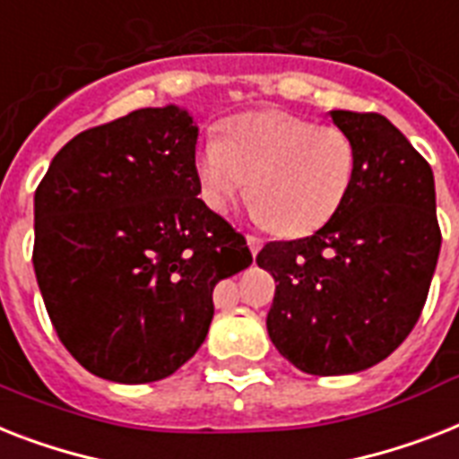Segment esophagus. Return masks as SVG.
<instances>
[{
	"label": "esophagus",
	"mask_w": 459,
	"mask_h": 459,
	"mask_svg": "<svg viewBox=\"0 0 459 459\" xmlns=\"http://www.w3.org/2000/svg\"><path fill=\"white\" fill-rule=\"evenodd\" d=\"M264 240L259 236H247V247L252 255H259V249H262Z\"/></svg>",
	"instance_id": "obj_1"
}]
</instances>
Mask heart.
<instances>
[{
  "instance_id": "heart-1",
  "label": "heart",
  "mask_w": 459,
  "mask_h": 459,
  "mask_svg": "<svg viewBox=\"0 0 459 459\" xmlns=\"http://www.w3.org/2000/svg\"><path fill=\"white\" fill-rule=\"evenodd\" d=\"M356 151L337 126L282 113H249L230 120L223 141L212 139L197 155L204 203L226 212L240 197L281 236L320 229L351 188Z\"/></svg>"
}]
</instances>
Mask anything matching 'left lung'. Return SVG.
<instances>
[{
    "label": "left lung",
    "instance_id": "1",
    "mask_svg": "<svg viewBox=\"0 0 459 459\" xmlns=\"http://www.w3.org/2000/svg\"><path fill=\"white\" fill-rule=\"evenodd\" d=\"M330 115L356 151L344 203L314 236L268 242L256 255L275 278L268 337L320 377L368 370L396 351L422 314L441 252L429 162L385 115Z\"/></svg>",
    "mask_w": 459,
    "mask_h": 459
}]
</instances>
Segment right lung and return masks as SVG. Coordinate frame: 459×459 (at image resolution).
<instances>
[{
  "label": "right lung",
  "instance_id": "obj_1",
  "mask_svg": "<svg viewBox=\"0 0 459 459\" xmlns=\"http://www.w3.org/2000/svg\"><path fill=\"white\" fill-rule=\"evenodd\" d=\"M197 126L141 108L77 134L35 191L32 264L56 334L91 375L158 382L207 337L214 285L252 264L197 197Z\"/></svg>",
  "mask_w": 459,
  "mask_h": 459
}]
</instances>
